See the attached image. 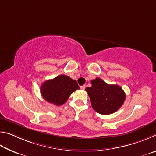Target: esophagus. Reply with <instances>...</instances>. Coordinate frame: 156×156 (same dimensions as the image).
Masks as SVG:
<instances>
[{
  "label": "esophagus",
  "instance_id": "1",
  "mask_svg": "<svg viewBox=\"0 0 156 156\" xmlns=\"http://www.w3.org/2000/svg\"><path fill=\"white\" fill-rule=\"evenodd\" d=\"M85 88H86L85 85H83V86H80V88H81V90H84V89H85Z\"/></svg>",
  "mask_w": 156,
  "mask_h": 156
}]
</instances>
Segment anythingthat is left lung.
I'll return each instance as SVG.
<instances>
[{
	"mask_svg": "<svg viewBox=\"0 0 156 156\" xmlns=\"http://www.w3.org/2000/svg\"><path fill=\"white\" fill-rule=\"evenodd\" d=\"M91 87L86 88L92 107L97 112L107 115L115 112L125 100V93L118 85H110L101 79L91 81Z\"/></svg>",
	"mask_w": 156,
	"mask_h": 156,
	"instance_id": "obj_1",
	"label": "left lung"
}]
</instances>
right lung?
Returning <instances> with one entry per match:
<instances>
[{"mask_svg": "<svg viewBox=\"0 0 156 156\" xmlns=\"http://www.w3.org/2000/svg\"><path fill=\"white\" fill-rule=\"evenodd\" d=\"M80 89L76 80L64 75L44 82L40 88V92L44 99L50 103L59 106L66 102L70 95Z\"/></svg>", "mask_w": 156, "mask_h": 156, "instance_id": "1", "label": "right lung"}]
</instances>
